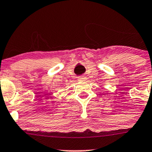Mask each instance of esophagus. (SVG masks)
Here are the masks:
<instances>
[{
  "mask_svg": "<svg viewBox=\"0 0 152 152\" xmlns=\"http://www.w3.org/2000/svg\"><path fill=\"white\" fill-rule=\"evenodd\" d=\"M86 79V78L84 76H79V81H84V80Z\"/></svg>",
  "mask_w": 152,
  "mask_h": 152,
  "instance_id": "34e87169",
  "label": "esophagus"
}]
</instances>
